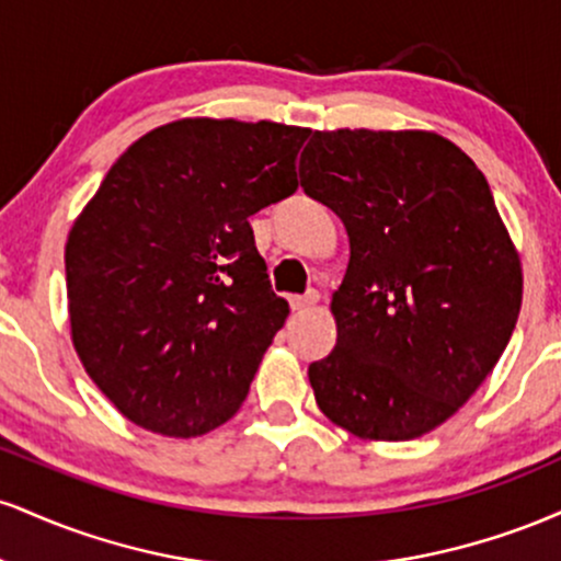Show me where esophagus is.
I'll return each instance as SVG.
<instances>
[{"label":"esophagus","instance_id":"34e87169","mask_svg":"<svg viewBox=\"0 0 561 561\" xmlns=\"http://www.w3.org/2000/svg\"><path fill=\"white\" fill-rule=\"evenodd\" d=\"M317 302H319L317 289H311V293H306V295H293V298H289V306H293V311H308V308H313Z\"/></svg>","mask_w":561,"mask_h":561}]
</instances>
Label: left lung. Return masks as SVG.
Segmentation results:
<instances>
[{"label":"left lung","mask_w":561,"mask_h":561,"mask_svg":"<svg viewBox=\"0 0 561 561\" xmlns=\"http://www.w3.org/2000/svg\"><path fill=\"white\" fill-rule=\"evenodd\" d=\"M300 186L345 224L337 345L308 366L362 440H414L485 382L517 324L523 263L474 160L435 131H313Z\"/></svg>","instance_id":"1"}]
</instances>
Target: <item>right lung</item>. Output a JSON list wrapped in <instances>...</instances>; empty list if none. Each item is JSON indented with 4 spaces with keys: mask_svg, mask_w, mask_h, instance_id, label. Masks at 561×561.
Instances as JSON below:
<instances>
[{
    "mask_svg": "<svg viewBox=\"0 0 561 561\" xmlns=\"http://www.w3.org/2000/svg\"><path fill=\"white\" fill-rule=\"evenodd\" d=\"M311 128L182 118L113 163L66 242L70 340L128 422L197 437L240 409L285 324L248 218L298 190Z\"/></svg>",
    "mask_w": 561,
    "mask_h": 561,
    "instance_id": "right-lung-1",
    "label": "right lung"
}]
</instances>
